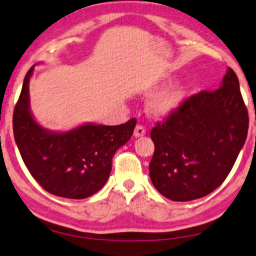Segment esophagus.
<instances>
[{
	"label": "esophagus",
	"mask_w": 256,
	"mask_h": 256,
	"mask_svg": "<svg viewBox=\"0 0 256 256\" xmlns=\"http://www.w3.org/2000/svg\"><path fill=\"white\" fill-rule=\"evenodd\" d=\"M146 128H143V126H142V125L136 126V128H134V137H136V138L143 137V136H146Z\"/></svg>",
	"instance_id": "1"
}]
</instances>
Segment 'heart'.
Here are the masks:
<instances>
[{
  "label": "heart",
  "mask_w": 256,
  "mask_h": 256,
  "mask_svg": "<svg viewBox=\"0 0 256 256\" xmlns=\"http://www.w3.org/2000/svg\"><path fill=\"white\" fill-rule=\"evenodd\" d=\"M186 98V89L184 86L175 84L173 87L156 94L148 102V112L154 118H166L178 110Z\"/></svg>",
  "instance_id": "1"
}]
</instances>
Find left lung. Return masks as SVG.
Returning a JSON list of instances; mask_svg holds the SVG:
<instances>
[{"mask_svg": "<svg viewBox=\"0 0 256 256\" xmlns=\"http://www.w3.org/2000/svg\"><path fill=\"white\" fill-rule=\"evenodd\" d=\"M248 124L238 78L228 68L217 90L186 98L152 130L155 152L149 174L155 188L173 202L210 194L232 170Z\"/></svg>", "mask_w": 256, "mask_h": 256, "instance_id": "left-lung-1", "label": "left lung"}]
</instances>
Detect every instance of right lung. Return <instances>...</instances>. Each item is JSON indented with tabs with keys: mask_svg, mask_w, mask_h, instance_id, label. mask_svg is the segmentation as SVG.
Masks as SVG:
<instances>
[{
	"mask_svg": "<svg viewBox=\"0 0 256 256\" xmlns=\"http://www.w3.org/2000/svg\"><path fill=\"white\" fill-rule=\"evenodd\" d=\"M24 76L13 114V131L21 158L30 175L51 194L84 199L108 180L116 150L130 140L136 119L116 126L86 122L69 131L42 128L30 112V80Z\"/></svg>",
	"mask_w": 256,
	"mask_h": 256,
	"instance_id": "obj_1",
	"label": "right lung"
}]
</instances>
